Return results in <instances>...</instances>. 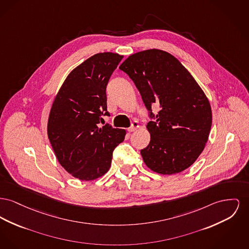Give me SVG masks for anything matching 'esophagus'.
<instances>
[{"label": "esophagus", "mask_w": 249, "mask_h": 249, "mask_svg": "<svg viewBox=\"0 0 249 249\" xmlns=\"http://www.w3.org/2000/svg\"><path fill=\"white\" fill-rule=\"evenodd\" d=\"M138 127H139L138 122L137 121H133L132 123V126L130 128H128V132H134V131H136V129H138Z\"/></svg>", "instance_id": "esophagus-1"}]
</instances>
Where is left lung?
<instances>
[{"mask_svg":"<svg viewBox=\"0 0 249 249\" xmlns=\"http://www.w3.org/2000/svg\"><path fill=\"white\" fill-rule=\"evenodd\" d=\"M119 69L132 79L151 118L150 142L140 151L146 166L163 175L188 168L203 151L212 127L203 90L178 59L161 50L132 54ZM153 105L160 108L156 116Z\"/></svg>","mask_w":249,"mask_h":249,"instance_id":"left-lung-1","label":"left lung"}]
</instances>
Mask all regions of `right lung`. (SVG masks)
<instances>
[{"instance_id":"obj_1","label":"right lung","mask_w":249,"mask_h":249,"mask_svg":"<svg viewBox=\"0 0 249 249\" xmlns=\"http://www.w3.org/2000/svg\"><path fill=\"white\" fill-rule=\"evenodd\" d=\"M123 56L101 53L69 74L53 103L48 137L60 164L81 180H93L111 166L113 151L126 131L106 124V87Z\"/></svg>"}]
</instances>
